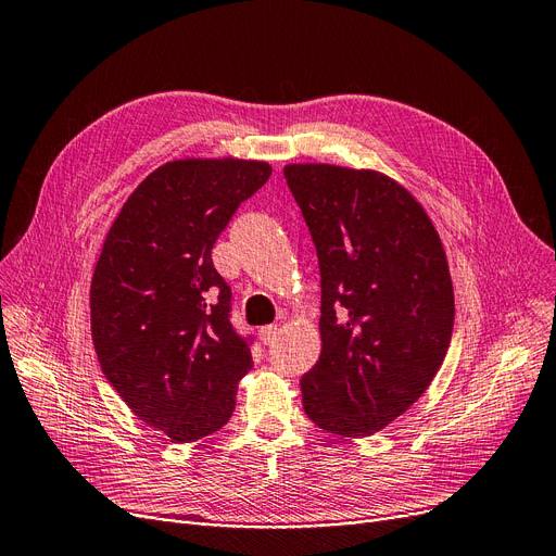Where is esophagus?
Wrapping results in <instances>:
<instances>
[{
  "instance_id": "obj_1",
  "label": "esophagus",
  "mask_w": 556,
  "mask_h": 556,
  "mask_svg": "<svg viewBox=\"0 0 556 556\" xmlns=\"http://www.w3.org/2000/svg\"><path fill=\"white\" fill-rule=\"evenodd\" d=\"M257 334H260L262 343H267V346H271V343L280 337V328L271 324V326H264V328H260V330H257Z\"/></svg>"
}]
</instances>
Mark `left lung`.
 Instances as JSON below:
<instances>
[{
	"label": "left lung",
	"mask_w": 556,
	"mask_h": 556,
	"mask_svg": "<svg viewBox=\"0 0 556 556\" xmlns=\"http://www.w3.org/2000/svg\"><path fill=\"white\" fill-rule=\"evenodd\" d=\"M321 271V355L301 378L321 430L368 437L407 412L451 346L455 294L422 205L371 169L287 165Z\"/></svg>",
	"instance_id": "8db88e82"
}]
</instances>
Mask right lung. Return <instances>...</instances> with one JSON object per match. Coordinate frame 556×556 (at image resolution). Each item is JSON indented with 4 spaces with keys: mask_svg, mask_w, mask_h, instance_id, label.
<instances>
[{
    "mask_svg": "<svg viewBox=\"0 0 556 556\" xmlns=\"http://www.w3.org/2000/svg\"><path fill=\"white\" fill-rule=\"evenodd\" d=\"M260 161H174L151 172L111 226L90 287L92 341L122 401L176 443L222 430L253 337L230 324L213 247L269 180Z\"/></svg>",
    "mask_w": 556,
    "mask_h": 556,
    "instance_id": "right-lung-1",
    "label": "right lung"
}]
</instances>
